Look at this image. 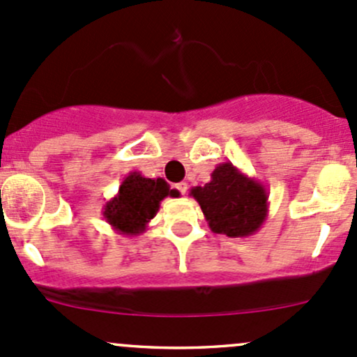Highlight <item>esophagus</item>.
Wrapping results in <instances>:
<instances>
[{"label": "esophagus", "mask_w": 357, "mask_h": 357, "mask_svg": "<svg viewBox=\"0 0 357 357\" xmlns=\"http://www.w3.org/2000/svg\"><path fill=\"white\" fill-rule=\"evenodd\" d=\"M174 187H175V189H177V190H178V192H180V194H182V195L187 192V189H189V185H187V183H185V182H180V183H175V185H174Z\"/></svg>", "instance_id": "34e87169"}]
</instances>
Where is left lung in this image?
Masks as SVG:
<instances>
[{"label": "left lung", "mask_w": 357, "mask_h": 357, "mask_svg": "<svg viewBox=\"0 0 357 357\" xmlns=\"http://www.w3.org/2000/svg\"><path fill=\"white\" fill-rule=\"evenodd\" d=\"M211 231L243 238L259 231L269 213V194L259 180L248 177L233 163H220L206 185L190 189Z\"/></svg>", "instance_id": "1"}]
</instances>
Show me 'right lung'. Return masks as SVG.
<instances>
[{"label":"right lung","mask_w":357,"mask_h":357,"mask_svg":"<svg viewBox=\"0 0 357 357\" xmlns=\"http://www.w3.org/2000/svg\"><path fill=\"white\" fill-rule=\"evenodd\" d=\"M174 194L163 178H146L131 172L122 180L119 192L103 206V218L121 235L137 236L146 231L167 195Z\"/></svg>","instance_id":"add662e5"}]
</instances>
